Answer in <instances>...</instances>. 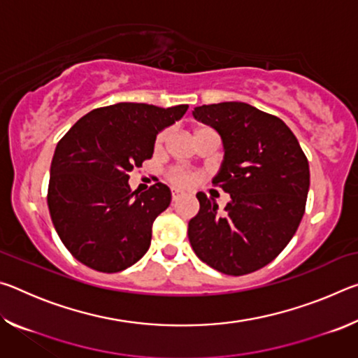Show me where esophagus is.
I'll return each instance as SVG.
<instances>
[{
    "mask_svg": "<svg viewBox=\"0 0 358 358\" xmlns=\"http://www.w3.org/2000/svg\"><path fill=\"white\" fill-rule=\"evenodd\" d=\"M180 197H181V192L180 191H172V201L173 202H177Z\"/></svg>",
    "mask_w": 358,
    "mask_h": 358,
    "instance_id": "obj_1",
    "label": "esophagus"
}]
</instances>
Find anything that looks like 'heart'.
Returning <instances> with one entry per match:
<instances>
[{
  "label": "heart",
  "mask_w": 358,
  "mask_h": 358,
  "mask_svg": "<svg viewBox=\"0 0 358 358\" xmlns=\"http://www.w3.org/2000/svg\"><path fill=\"white\" fill-rule=\"evenodd\" d=\"M197 131H201V129H197ZM167 134H169L167 131H162L161 134L157 136V138H156V147H157V148L164 145L166 138H167ZM171 180H172V183H175V185L186 186V185L191 183L192 177H191V173H187V172H185V171H180V169H177V171H172V172H171Z\"/></svg>",
  "instance_id": "heart-1"
}]
</instances>
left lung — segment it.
I'll list each match as a JSON object with an SVG mask.
<instances>
[{"mask_svg":"<svg viewBox=\"0 0 358 358\" xmlns=\"http://www.w3.org/2000/svg\"><path fill=\"white\" fill-rule=\"evenodd\" d=\"M194 118L222 141L213 177L230 194L224 211L197 192L199 213L187 224L196 256L224 275L252 273L270 264L294 237L305 213L310 166L282 120L246 102L194 107Z\"/></svg>","mask_w":358,"mask_h":358,"instance_id":"1","label":"left lung"}]
</instances>
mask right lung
<instances>
[{"label": "right lung", "mask_w": 358, "mask_h": 358, "mask_svg": "<svg viewBox=\"0 0 358 358\" xmlns=\"http://www.w3.org/2000/svg\"><path fill=\"white\" fill-rule=\"evenodd\" d=\"M186 110L118 102L87 113L58 142L47 203L59 238L82 264L117 273L148 251L172 194L162 183L132 191L129 172L153 156L157 134Z\"/></svg>", "instance_id": "right-lung-1"}]
</instances>
